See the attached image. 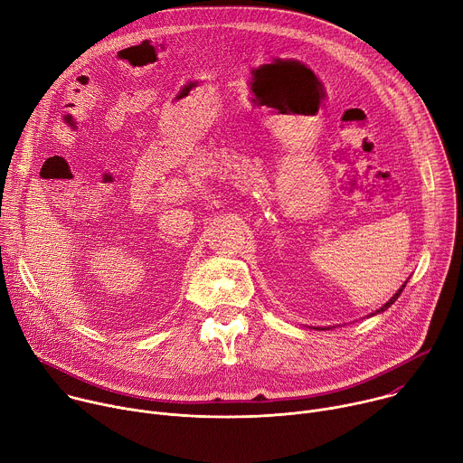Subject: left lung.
Segmentation results:
<instances>
[{
	"label": "left lung",
	"mask_w": 463,
	"mask_h": 463,
	"mask_svg": "<svg viewBox=\"0 0 463 463\" xmlns=\"http://www.w3.org/2000/svg\"><path fill=\"white\" fill-rule=\"evenodd\" d=\"M405 286H407V284H403V288H402V289H400V291H398V293H395V295H393V297H392V298H390V300H388V302H386V304H384V306H383V307H381V309H377V311H375V313H381V311H384V309H386V307H390V306H392V304H393V302H395V300H398V297H400V295H402V293H403V289H405ZM375 313H373V315H375Z\"/></svg>",
	"instance_id": "1"
}]
</instances>
